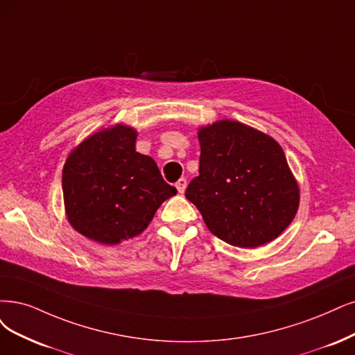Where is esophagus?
I'll use <instances>...</instances> for the list:
<instances>
[{
  "label": "esophagus",
  "mask_w": 355,
  "mask_h": 355,
  "mask_svg": "<svg viewBox=\"0 0 355 355\" xmlns=\"http://www.w3.org/2000/svg\"><path fill=\"white\" fill-rule=\"evenodd\" d=\"M175 187H177L178 193H184V191H186V187H187V180H186V178H180V180L175 182Z\"/></svg>",
  "instance_id": "esophagus-1"
}]
</instances>
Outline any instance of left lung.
Instances as JSON below:
<instances>
[{"instance_id": "1", "label": "left lung", "mask_w": 355, "mask_h": 355, "mask_svg": "<svg viewBox=\"0 0 355 355\" xmlns=\"http://www.w3.org/2000/svg\"><path fill=\"white\" fill-rule=\"evenodd\" d=\"M199 175L186 198L222 241L241 248L263 245L291 224L298 186L279 144L237 121L199 131Z\"/></svg>"}]
</instances>
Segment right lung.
<instances>
[{
	"instance_id": "right-lung-1",
	"label": "right lung",
	"mask_w": 355,
	"mask_h": 355,
	"mask_svg": "<svg viewBox=\"0 0 355 355\" xmlns=\"http://www.w3.org/2000/svg\"><path fill=\"white\" fill-rule=\"evenodd\" d=\"M137 133L127 125L87 137L62 169V193L70 224L101 244L135 237L177 189L162 178L150 156L136 152Z\"/></svg>"
}]
</instances>
